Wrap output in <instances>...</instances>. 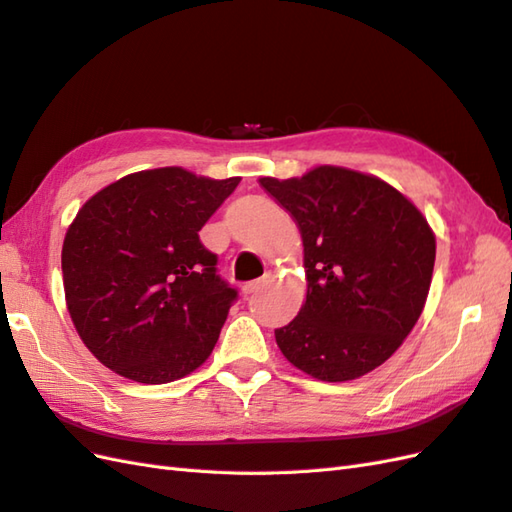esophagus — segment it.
Returning a JSON list of instances; mask_svg holds the SVG:
<instances>
[{
  "label": "esophagus",
  "instance_id": "1",
  "mask_svg": "<svg viewBox=\"0 0 512 512\" xmlns=\"http://www.w3.org/2000/svg\"><path fill=\"white\" fill-rule=\"evenodd\" d=\"M270 281H272V274H266V277H261V279H257V281L246 283V285L242 287V292H244V296H251V294L259 292L261 287H264V285H266V283H270Z\"/></svg>",
  "mask_w": 512,
  "mask_h": 512
}]
</instances>
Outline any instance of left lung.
Here are the masks:
<instances>
[{
	"instance_id": "1",
	"label": "left lung",
	"mask_w": 512,
	"mask_h": 512,
	"mask_svg": "<svg viewBox=\"0 0 512 512\" xmlns=\"http://www.w3.org/2000/svg\"><path fill=\"white\" fill-rule=\"evenodd\" d=\"M259 183L296 220L305 246L307 300L274 331L283 357L326 383L372 372L422 316L435 233L402 192L350 168Z\"/></svg>"
}]
</instances>
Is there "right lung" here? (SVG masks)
<instances>
[{"mask_svg":"<svg viewBox=\"0 0 512 512\" xmlns=\"http://www.w3.org/2000/svg\"><path fill=\"white\" fill-rule=\"evenodd\" d=\"M240 177L140 170L84 203L64 235L67 309L93 355L129 381L162 385L212 355L238 298L199 231Z\"/></svg>","mask_w":512,"mask_h":512,"instance_id":"right-lung-1","label":"right lung"}]
</instances>
